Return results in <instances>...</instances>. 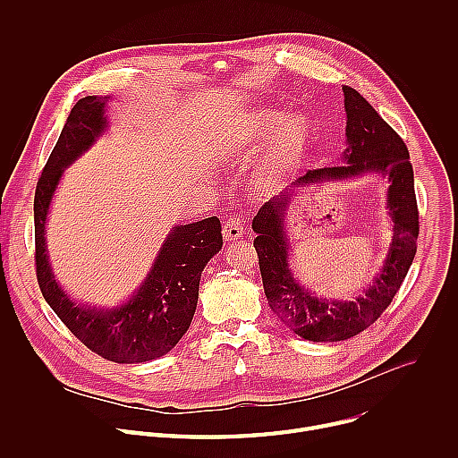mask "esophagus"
Returning <instances> with one entry per match:
<instances>
[{
  "instance_id": "esophagus-1",
  "label": "esophagus",
  "mask_w": 458,
  "mask_h": 458,
  "mask_svg": "<svg viewBox=\"0 0 458 458\" xmlns=\"http://www.w3.org/2000/svg\"><path fill=\"white\" fill-rule=\"evenodd\" d=\"M242 233H244V228H242V223L239 221V217L230 216L223 225L225 241H237L239 237H242Z\"/></svg>"
}]
</instances>
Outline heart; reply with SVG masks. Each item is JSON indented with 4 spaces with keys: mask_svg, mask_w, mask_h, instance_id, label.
Returning <instances> with one entry per match:
<instances>
[{
    "mask_svg": "<svg viewBox=\"0 0 458 458\" xmlns=\"http://www.w3.org/2000/svg\"><path fill=\"white\" fill-rule=\"evenodd\" d=\"M279 123L282 126L272 140L263 166V181L268 184L277 182L301 159L311 138L310 121L301 114H293L284 119V112L265 108L250 112L241 124L242 128H239L235 134V140L239 141L255 143L272 134Z\"/></svg>",
    "mask_w": 458,
    "mask_h": 458,
    "instance_id": "heart-1",
    "label": "heart"
}]
</instances>
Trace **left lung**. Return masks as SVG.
<instances>
[{
	"label": "left lung",
	"mask_w": 458,
	"mask_h": 458,
	"mask_svg": "<svg viewBox=\"0 0 458 458\" xmlns=\"http://www.w3.org/2000/svg\"><path fill=\"white\" fill-rule=\"evenodd\" d=\"M343 92L348 115V148L343 157L346 165L308 170L293 184L344 179L362 172H380L389 177L387 201L395 223L394 242L375 283L366 295L339 302L311 297L293 281L283 230V217L293 195L292 188L260 207L251 223L257 233L253 246L259 270L272 310L297 335L313 343L346 341L371 326L394 301L408 276L419 237V207L406 143L355 89L343 87Z\"/></svg>",
	"instance_id": "left-lung-1"
}]
</instances>
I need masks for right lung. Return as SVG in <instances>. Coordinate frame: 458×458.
<instances>
[{
	"label": "right lung",
	"instance_id": "right-lung-1",
	"mask_svg": "<svg viewBox=\"0 0 458 458\" xmlns=\"http://www.w3.org/2000/svg\"><path fill=\"white\" fill-rule=\"evenodd\" d=\"M105 101L80 99L38 179L34 195V265L39 290L61 322L99 357L134 364L168 353L186 334L199 297L201 272L221 250V221L214 216L177 226L136 297L112 311L74 304L54 281L45 250V221L52 193L67 168L105 130Z\"/></svg>",
	"mask_w": 458,
	"mask_h": 458
}]
</instances>
